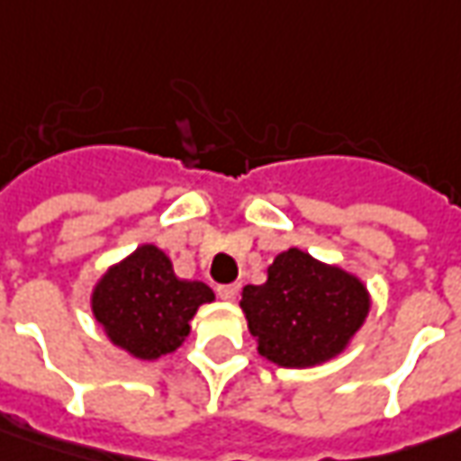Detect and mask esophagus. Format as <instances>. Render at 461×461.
I'll use <instances>...</instances> for the list:
<instances>
[{
    "label": "esophagus",
    "instance_id": "1",
    "mask_svg": "<svg viewBox=\"0 0 461 461\" xmlns=\"http://www.w3.org/2000/svg\"><path fill=\"white\" fill-rule=\"evenodd\" d=\"M216 295H219L221 301H234V298L240 295V283H224V285H219V288H216Z\"/></svg>",
    "mask_w": 461,
    "mask_h": 461
}]
</instances>
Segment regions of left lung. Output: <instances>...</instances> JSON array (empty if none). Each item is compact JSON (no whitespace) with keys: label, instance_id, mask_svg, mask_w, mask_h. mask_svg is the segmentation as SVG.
Returning a JSON list of instances; mask_svg holds the SVG:
<instances>
[{"label":"left lung","instance_id":"obj_1","mask_svg":"<svg viewBox=\"0 0 461 461\" xmlns=\"http://www.w3.org/2000/svg\"><path fill=\"white\" fill-rule=\"evenodd\" d=\"M240 309L262 357L303 370L339 357L367 321L373 298L355 273L288 247L262 285L242 288Z\"/></svg>","mask_w":461,"mask_h":461}]
</instances>
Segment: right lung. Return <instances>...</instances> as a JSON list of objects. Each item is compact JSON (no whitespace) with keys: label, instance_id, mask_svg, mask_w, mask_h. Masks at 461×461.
<instances>
[{"label":"right lung","instance_id":"obj_1","mask_svg":"<svg viewBox=\"0 0 461 461\" xmlns=\"http://www.w3.org/2000/svg\"><path fill=\"white\" fill-rule=\"evenodd\" d=\"M214 291L201 280L176 276L158 245H140L109 265L91 288V313L106 339L130 357L160 359L176 352L191 334V319Z\"/></svg>","mask_w":461,"mask_h":461}]
</instances>
